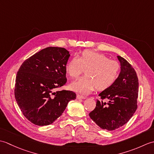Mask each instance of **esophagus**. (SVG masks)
<instances>
[{"label":"esophagus","mask_w":154,"mask_h":154,"mask_svg":"<svg viewBox=\"0 0 154 154\" xmlns=\"http://www.w3.org/2000/svg\"><path fill=\"white\" fill-rule=\"evenodd\" d=\"M77 99H85L86 97H84L83 95H80V94H77Z\"/></svg>","instance_id":"obj_1"}]
</instances>
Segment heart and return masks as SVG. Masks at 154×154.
Returning a JSON list of instances; mask_svg holds the SVG:
<instances>
[{
	"mask_svg": "<svg viewBox=\"0 0 154 154\" xmlns=\"http://www.w3.org/2000/svg\"><path fill=\"white\" fill-rule=\"evenodd\" d=\"M85 71V76L70 84V89L81 94H89L97 88L103 91L115 82L120 66L116 61L109 60L99 52L85 50L80 56L72 57L65 66V71L71 79H76Z\"/></svg>",
	"mask_w": 154,
	"mask_h": 154,
	"instance_id": "heart-1",
	"label": "heart"
}]
</instances>
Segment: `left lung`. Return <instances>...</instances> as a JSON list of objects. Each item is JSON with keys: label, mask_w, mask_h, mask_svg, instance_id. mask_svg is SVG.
<instances>
[{"label": "left lung", "mask_w": 154, "mask_h": 154, "mask_svg": "<svg viewBox=\"0 0 154 154\" xmlns=\"http://www.w3.org/2000/svg\"><path fill=\"white\" fill-rule=\"evenodd\" d=\"M120 71L112 85L99 96L108 103L97 101L96 107L89 116L102 129L109 131L123 126L131 119L137 109L138 79L135 70L125 59L117 56Z\"/></svg>", "instance_id": "obj_1"}]
</instances>
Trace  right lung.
<instances>
[{
  "label": "right lung",
  "mask_w": 154,
  "mask_h": 154,
  "mask_svg": "<svg viewBox=\"0 0 154 154\" xmlns=\"http://www.w3.org/2000/svg\"><path fill=\"white\" fill-rule=\"evenodd\" d=\"M69 57L63 48L48 47L27 59L19 69L15 99L24 116L35 125L52 124L68 103L76 99L72 91L54 92L67 82L65 66Z\"/></svg>",
  "instance_id": "1"
}]
</instances>
